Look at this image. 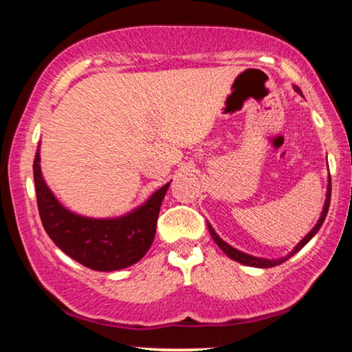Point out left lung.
Instances as JSON below:
<instances>
[{"label":"left lung","mask_w":352,"mask_h":352,"mask_svg":"<svg viewBox=\"0 0 352 352\" xmlns=\"http://www.w3.org/2000/svg\"><path fill=\"white\" fill-rule=\"evenodd\" d=\"M295 91L296 93H301V90L298 87H295ZM329 204H331V177H329V183H327V192H326V200H324V206H323V211H321V216L318 219V222L315 223L314 228L309 231V233L302 237V241H300V243H296V247L292 250V252L284 256V258H279V259H265V258H256V256H252V254H247L241 252V250H237L234 247H231L230 243H226L223 239H220L219 234L214 231L212 226L208 223V230H210V233L212 236L214 242L217 243L219 248L222 250V252L228 256V258H231L233 261H237L241 262V264L243 265H248V267H258V269H269V267H275V265H279L283 264V262H285L287 259H290L292 256H294L295 253L300 252V250L306 245V243L312 239V237L318 233V230L321 228V225H323L324 219H326V214H327V210H329Z\"/></svg>","instance_id":"obj_1"}]
</instances>
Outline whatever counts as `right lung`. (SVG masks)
<instances>
[{"label": "right lung", "mask_w": 352, "mask_h": 352, "mask_svg": "<svg viewBox=\"0 0 352 352\" xmlns=\"http://www.w3.org/2000/svg\"><path fill=\"white\" fill-rule=\"evenodd\" d=\"M34 182L47 236L69 258L98 272L122 270L142 259L153 242L160 208L170 184L124 216L93 219L67 210L47 188L40 168V146L34 158Z\"/></svg>", "instance_id": "1"}]
</instances>
